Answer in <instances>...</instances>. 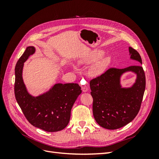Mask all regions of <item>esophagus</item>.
<instances>
[{"instance_id": "1", "label": "esophagus", "mask_w": 159, "mask_h": 159, "mask_svg": "<svg viewBox=\"0 0 159 159\" xmlns=\"http://www.w3.org/2000/svg\"><path fill=\"white\" fill-rule=\"evenodd\" d=\"M81 90L83 91V92H86V91H88V88L87 85H81Z\"/></svg>"}]
</instances>
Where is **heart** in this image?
I'll return each mask as SVG.
<instances>
[{
    "instance_id": "heart-1",
    "label": "heart",
    "mask_w": 159,
    "mask_h": 159,
    "mask_svg": "<svg viewBox=\"0 0 159 159\" xmlns=\"http://www.w3.org/2000/svg\"><path fill=\"white\" fill-rule=\"evenodd\" d=\"M103 55V52L102 51H94L92 52L89 55L86 56L85 57L80 61L81 64H91L92 62L98 60L100 57ZM111 58L109 56H105L101 58L98 61H97L94 64V65L91 67L89 70V74L92 76L95 77L98 76L105 71L107 68V67L110 64Z\"/></svg>"
}]
</instances>
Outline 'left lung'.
Masks as SVG:
<instances>
[{
	"label": "left lung",
	"mask_w": 159,
	"mask_h": 159,
	"mask_svg": "<svg viewBox=\"0 0 159 159\" xmlns=\"http://www.w3.org/2000/svg\"><path fill=\"white\" fill-rule=\"evenodd\" d=\"M131 58L137 61V66L123 69L110 68L103 74L91 80V95L93 98V117L101 127L117 129L126 125L137 116L141 108L146 80L142 60L139 52L129 47ZM131 70L137 74L136 83L131 88L122 89L120 77Z\"/></svg>",
	"instance_id": "left-lung-1"
}]
</instances>
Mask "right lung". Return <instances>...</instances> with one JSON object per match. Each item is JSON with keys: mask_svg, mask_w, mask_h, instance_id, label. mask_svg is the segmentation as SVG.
I'll use <instances>...</instances> for the list:
<instances>
[{"mask_svg": "<svg viewBox=\"0 0 159 159\" xmlns=\"http://www.w3.org/2000/svg\"><path fill=\"white\" fill-rule=\"evenodd\" d=\"M35 52L33 46L26 48L15 67L14 94L18 104L31 125L48 132L64 129L69 123L71 110L81 93L78 84H56L46 93L32 97L22 80L24 62Z\"/></svg>", "mask_w": 159, "mask_h": 159, "instance_id": "1", "label": "right lung"}]
</instances>
